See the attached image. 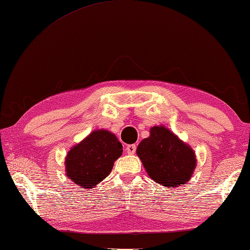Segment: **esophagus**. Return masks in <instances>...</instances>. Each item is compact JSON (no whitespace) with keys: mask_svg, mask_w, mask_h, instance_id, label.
Masks as SVG:
<instances>
[{"mask_svg":"<svg viewBox=\"0 0 250 250\" xmlns=\"http://www.w3.org/2000/svg\"><path fill=\"white\" fill-rule=\"evenodd\" d=\"M136 150V146L135 145H128L125 147V151L129 153V155H133Z\"/></svg>","mask_w":250,"mask_h":250,"instance_id":"34e87169","label":"esophagus"}]
</instances>
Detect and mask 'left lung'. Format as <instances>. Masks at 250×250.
I'll use <instances>...</instances> for the list:
<instances>
[{
	"label": "left lung",
	"mask_w": 250,
	"mask_h": 250,
	"mask_svg": "<svg viewBox=\"0 0 250 250\" xmlns=\"http://www.w3.org/2000/svg\"><path fill=\"white\" fill-rule=\"evenodd\" d=\"M149 177L166 187H177L189 182L196 166L195 153L163 125L150 129L136 149Z\"/></svg>",
	"instance_id": "left-lung-1"
}]
</instances>
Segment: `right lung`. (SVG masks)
Returning a JSON list of instances; mask_svg holds the SVG:
<instances>
[{
  "label": "right lung",
  "mask_w": 250,
  "mask_h": 250,
  "mask_svg": "<svg viewBox=\"0 0 250 250\" xmlns=\"http://www.w3.org/2000/svg\"><path fill=\"white\" fill-rule=\"evenodd\" d=\"M122 151L115 134L95 130L67 152L66 176L79 187L92 188L108 176Z\"/></svg>",
  "instance_id": "obj_1"
}]
</instances>
